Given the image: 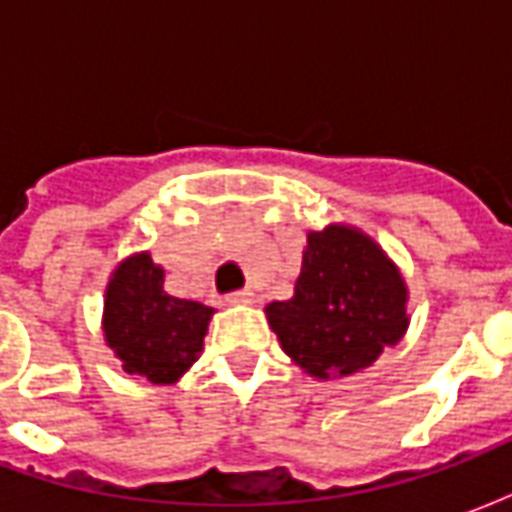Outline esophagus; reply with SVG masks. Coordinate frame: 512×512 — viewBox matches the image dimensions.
<instances>
[{
	"mask_svg": "<svg viewBox=\"0 0 512 512\" xmlns=\"http://www.w3.org/2000/svg\"><path fill=\"white\" fill-rule=\"evenodd\" d=\"M227 301H230V304H255V293H252L249 288L235 290V293L227 296Z\"/></svg>",
	"mask_w": 512,
	"mask_h": 512,
	"instance_id": "obj_1",
	"label": "esophagus"
}]
</instances>
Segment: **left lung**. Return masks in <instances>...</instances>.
Listing matches in <instances>:
<instances>
[{
  "mask_svg": "<svg viewBox=\"0 0 512 512\" xmlns=\"http://www.w3.org/2000/svg\"><path fill=\"white\" fill-rule=\"evenodd\" d=\"M400 268L356 227L307 233L293 299L271 301L268 326L282 351L312 378L354 376L408 329Z\"/></svg>",
  "mask_w": 512,
  "mask_h": 512,
  "instance_id": "8db88e82",
  "label": "left lung"
}]
</instances>
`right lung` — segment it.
I'll use <instances>...</instances> for the list:
<instances>
[{
    "instance_id": "obj_1",
    "label": "right lung",
    "mask_w": 512,
    "mask_h": 512,
    "mask_svg": "<svg viewBox=\"0 0 512 512\" xmlns=\"http://www.w3.org/2000/svg\"><path fill=\"white\" fill-rule=\"evenodd\" d=\"M213 310L164 290V268L150 252L126 257L106 285L104 337L128 376L175 384L202 351Z\"/></svg>"
}]
</instances>
